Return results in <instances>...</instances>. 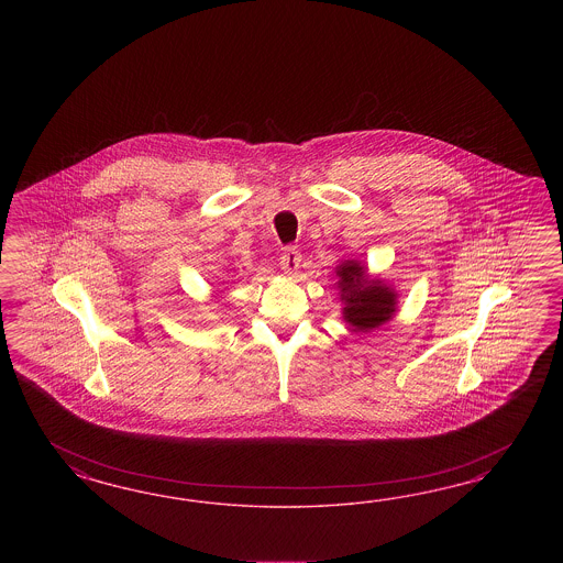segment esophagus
<instances>
[{"label": "esophagus", "instance_id": "34e87169", "mask_svg": "<svg viewBox=\"0 0 563 563\" xmlns=\"http://www.w3.org/2000/svg\"><path fill=\"white\" fill-rule=\"evenodd\" d=\"M299 264H301V254L297 247H285L283 254H280V266H283V273L287 276H292L299 271Z\"/></svg>", "mask_w": 563, "mask_h": 563}]
</instances>
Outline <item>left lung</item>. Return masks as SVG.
<instances>
[{"label": "left lung", "instance_id": "1", "mask_svg": "<svg viewBox=\"0 0 563 563\" xmlns=\"http://www.w3.org/2000/svg\"><path fill=\"white\" fill-rule=\"evenodd\" d=\"M341 289L342 318L355 332H369L393 320L396 292L379 278H369L357 260H344L336 266Z\"/></svg>", "mask_w": 563, "mask_h": 563}]
</instances>
